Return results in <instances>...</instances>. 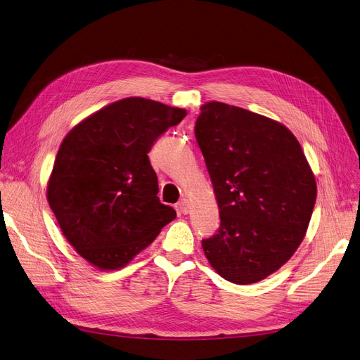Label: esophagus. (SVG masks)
<instances>
[{"label":"esophagus","instance_id":"34e87169","mask_svg":"<svg viewBox=\"0 0 360 360\" xmlns=\"http://www.w3.org/2000/svg\"><path fill=\"white\" fill-rule=\"evenodd\" d=\"M189 202H187L186 199H181L179 203H177V210L181 212V214H187L189 212Z\"/></svg>","mask_w":360,"mask_h":360}]
</instances>
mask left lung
<instances>
[{
	"instance_id": "obj_1",
	"label": "left lung",
	"mask_w": 360,
	"mask_h": 360,
	"mask_svg": "<svg viewBox=\"0 0 360 360\" xmlns=\"http://www.w3.org/2000/svg\"><path fill=\"white\" fill-rule=\"evenodd\" d=\"M195 134L219 210L205 256L234 284L258 283L300 246L316 200V181L295 134L245 108L211 101Z\"/></svg>"
}]
</instances>
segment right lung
I'll return each instance as SVG.
<instances>
[{"instance_id":"add662e5","label":"right lung","mask_w":360,"mask_h":360,"mask_svg":"<svg viewBox=\"0 0 360 360\" xmlns=\"http://www.w3.org/2000/svg\"><path fill=\"white\" fill-rule=\"evenodd\" d=\"M186 114L158 101L124 98L82 120L63 139L46 199L67 242L91 265L126 266L176 218L157 196L148 152Z\"/></svg>"}]
</instances>
